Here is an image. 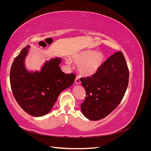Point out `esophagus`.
<instances>
[{"label":"esophagus","mask_w":151,"mask_h":151,"mask_svg":"<svg viewBox=\"0 0 151 151\" xmlns=\"http://www.w3.org/2000/svg\"><path fill=\"white\" fill-rule=\"evenodd\" d=\"M75 83L77 84H81V81H80L79 77H76V79H75Z\"/></svg>","instance_id":"1"}]
</instances>
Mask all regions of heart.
Listing matches in <instances>:
<instances>
[{"label":"heart","mask_w":151,"mask_h":151,"mask_svg":"<svg viewBox=\"0 0 151 151\" xmlns=\"http://www.w3.org/2000/svg\"><path fill=\"white\" fill-rule=\"evenodd\" d=\"M72 60L78 65V71L82 76L91 77L96 74L102 67L105 56L101 52L87 51L74 55Z\"/></svg>","instance_id":"heart-1"}]
</instances>
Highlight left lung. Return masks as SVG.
I'll return each instance as SVG.
<instances>
[{"instance_id":"obj_1","label":"left lung","mask_w":151,"mask_h":151,"mask_svg":"<svg viewBox=\"0 0 151 151\" xmlns=\"http://www.w3.org/2000/svg\"><path fill=\"white\" fill-rule=\"evenodd\" d=\"M129 71L121 52L113 54L98 72L81 78L86 92L81 111L89 120H99L108 116L119 104L129 85Z\"/></svg>"}]
</instances>
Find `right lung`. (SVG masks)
Wrapping results in <instances>:
<instances>
[{"instance_id": "right-lung-1", "label": "right lung", "mask_w": 151, "mask_h": 151, "mask_svg": "<svg viewBox=\"0 0 151 151\" xmlns=\"http://www.w3.org/2000/svg\"><path fill=\"white\" fill-rule=\"evenodd\" d=\"M29 45L15 58L11 68L10 83L14 96L24 111L34 116L48 113L63 90L72 85L73 73L65 74L59 65L61 58H52L39 71L30 72L24 65Z\"/></svg>"}]
</instances>
